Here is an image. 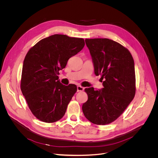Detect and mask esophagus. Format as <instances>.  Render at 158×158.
<instances>
[{"label":"esophagus","instance_id":"esophagus-1","mask_svg":"<svg viewBox=\"0 0 158 158\" xmlns=\"http://www.w3.org/2000/svg\"><path fill=\"white\" fill-rule=\"evenodd\" d=\"M77 92H82V91L84 90V88L81 86H77Z\"/></svg>","mask_w":158,"mask_h":158}]
</instances>
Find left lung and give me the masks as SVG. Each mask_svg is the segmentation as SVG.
<instances>
[{
	"label": "left lung",
	"instance_id": "obj_1",
	"mask_svg": "<svg viewBox=\"0 0 158 158\" xmlns=\"http://www.w3.org/2000/svg\"><path fill=\"white\" fill-rule=\"evenodd\" d=\"M96 76L104 80L101 89L85 88L88 101L82 104L85 117L97 125L117 120L134 98L136 77L134 60L129 50L107 38L86 39Z\"/></svg>",
	"mask_w": 158,
	"mask_h": 158
}]
</instances>
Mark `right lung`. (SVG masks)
<instances>
[{
	"instance_id": "obj_1",
	"label": "right lung",
	"mask_w": 158,
	"mask_h": 158,
	"mask_svg": "<svg viewBox=\"0 0 158 158\" xmlns=\"http://www.w3.org/2000/svg\"><path fill=\"white\" fill-rule=\"evenodd\" d=\"M85 45L83 38L54 35L29 49L23 61L20 88L38 120L53 123L63 118L77 86L62 85L57 75Z\"/></svg>"
}]
</instances>
